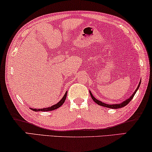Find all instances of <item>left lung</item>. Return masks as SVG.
Masks as SVG:
<instances>
[{
  "label": "left lung",
  "mask_w": 152,
  "mask_h": 152,
  "mask_svg": "<svg viewBox=\"0 0 152 152\" xmlns=\"http://www.w3.org/2000/svg\"><path fill=\"white\" fill-rule=\"evenodd\" d=\"M140 83H141V82L139 83V85H138V86L137 87V89H136L135 91H134L133 94H132V95L131 96V97L129 98H128V99H127L126 100H125V101H123V102H122V103H121V104H105V103H104V102L100 101V100L96 99V98H95L94 97V96L92 95V94H91V93L90 92V91H89V93H90L91 97V98H92V100L96 102V103H97L98 104H99V105H100V106H103V107H108V108L119 109V108L123 107H125V105H127V104L128 103H129V102L130 101H131L132 98H134V95H135V94L136 93V91H137L138 89V88H139L140 85Z\"/></svg>",
  "instance_id": "1"
}]
</instances>
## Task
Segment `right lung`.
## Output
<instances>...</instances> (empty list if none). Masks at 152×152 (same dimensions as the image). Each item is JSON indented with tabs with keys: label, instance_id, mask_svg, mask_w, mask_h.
Instances as JSON below:
<instances>
[{
	"label": "right lung",
	"instance_id": "1",
	"mask_svg": "<svg viewBox=\"0 0 152 152\" xmlns=\"http://www.w3.org/2000/svg\"><path fill=\"white\" fill-rule=\"evenodd\" d=\"M67 92L65 93V94L64 95V96L63 97V98L60 100V101L56 103L54 105H52V107H47V108H44V109H31V110L34 111V112H40V111H42V112H48V111H52V110H56L58 107H60L62 104L64 103V102H65V100L66 99V97H67Z\"/></svg>",
	"mask_w": 152,
	"mask_h": 152
}]
</instances>
